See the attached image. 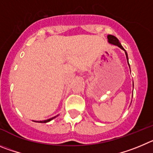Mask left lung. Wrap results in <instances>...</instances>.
<instances>
[{"label":"left lung","mask_w":153,"mask_h":153,"mask_svg":"<svg viewBox=\"0 0 153 153\" xmlns=\"http://www.w3.org/2000/svg\"><path fill=\"white\" fill-rule=\"evenodd\" d=\"M107 39H108V42H109V43L112 44V45H114V46H118V47L120 48L121 49H123V50L124 51L125 54H126V59H127V63H128V65H129V62H128V55H127V53H126V50L123 49V47L122 46V45L120 44V42L119 39H118L116 36H113V35H107ZM129 67H130V65H129Z\"/></svg>","instance_id":"8db88e82"}]
</instances>
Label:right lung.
<instances>
[{
	"label": "right lung",
	"instance_id": "obj_1",
	"mask_svg": "<svg viewBox=\"0 0 153 153\" xmlns=\"http://www.w3.org/2000/svg\"><path fill=\"white\" fill-rule=\"evenodd\" d=\"M58 116V115H57ZM57 116H56V117H52V118H49V119H48V120H33L34 122H38V123H48V122H49V121H51L52 120H53L54 119V118H56V117Z\"/></svg>",
	"mask_w": 153,
	"mask_h": 153
}]
</instances>
